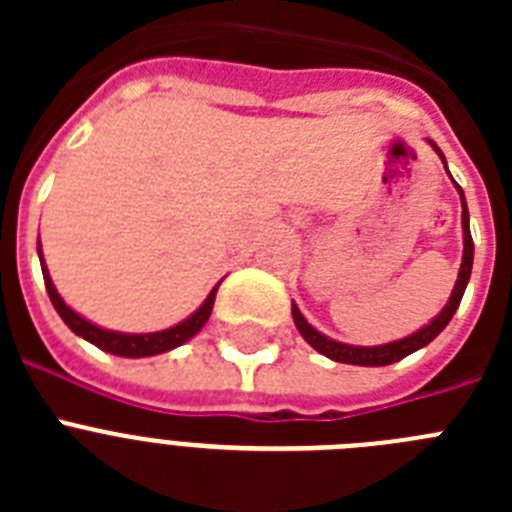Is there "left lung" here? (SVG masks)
Instances as JSON below:
<instances>
[{
  "mask_svg": "<svg viewBox=\"0 0 512 512\" xmlns=\"http://www.w3.org/2000/svg\"><path fill=\"white\" fill-rule=\"evenodd\" d=\"M431 146L436 148V153L441 156L443 164H446V158H443L441 148H438L433 140H431ZM456 189H459V194H461V228H464V256H461L459 279H456V287H454V292H451V300L446 302V307L441 310V315H436L431 325H425V328H420L418 333H413V336H408V338H400V341L384 343V346H348V343H338V341H333V338L318 333V330L312 328V325L307 323L305 318H302V312L297 310V305H292V318H295L297 330H300V336L305 338V341L310 343L315 351H320V354L328 356V359H333V361H341V364L387 366V364H395V361L405 359V356H410L413 351H418V348L428 346V343H431L433 338H436L438 333L446 328V325H449V320L454 318L456 307H459L461 297H464V289H467V284H469V274H472V261H474V243H472V233H469L467 200H464V192H461L459 184H456Z\"/></svg>",
  "mask_w": 512,
  "mask_h": 512,
  "instance_id": "1",
  "label": "left lung"
}]
</instances>
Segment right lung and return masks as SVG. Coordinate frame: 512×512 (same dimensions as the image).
I'll return each instance as SVG.
<instances>
[{"label":"right lung","mask_w":512,"mask_h":512,"mask_svg":"<svg viewBox=\"0 0 512 512\" xmlns=\"http://www.w3.org/2000/svg\"><path fill=\"white\" fill-rule=\"evenodd\" d=\"M40 266H43V279H45V289H48V297H51L53 307H56V312L63 318V323L69 325L76 336H81L84 341L94 343V346L102 348V351H107V354L128 356V359L164 354V351H171V348L187 343L189 338L200 333V328L207 323V318H210L212 305H215L217 287L212 289L210 295H207V300L202 302L200 310L194 312V315H189L184 323L174 325V328L158 330V333H115V330H104V328H97V325H92L89 320H84L81 315H76V312L61 300V295H58L56 287H53L51 277H48V269H45V264H43V253H40Z\"/></svg>","instance_id":"add662e5"}]
</instances>
